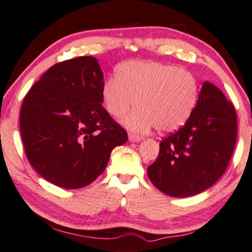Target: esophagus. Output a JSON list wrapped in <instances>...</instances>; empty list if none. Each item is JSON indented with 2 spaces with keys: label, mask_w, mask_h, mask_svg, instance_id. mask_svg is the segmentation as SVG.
Returning <instances> with one entry per match:
<instances>
[{
  "label": "esophagus",
  "mask_w": 252,
  "mask_h": 252,
  "mask_svg": "<svg viewBox=\"0 0 252 252\" xmlns=\"http://www.w3.org/2000/svg\"><path fill=\"white\" fill-rule=\"evenodd\" d=\"M128 138H129V142H139V140H142L143 137L142 136L139 135H136V134H133V133H129L128 134Z\"/></svg>",
  "instance_id": "1"
}]
</instances>
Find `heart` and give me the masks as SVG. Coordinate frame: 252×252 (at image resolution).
I'll use <instances>...</instances> for the list:
<instances>
[{"mask_svg":"<svg viewBox=\"0 0 252 252\" xmlns=\"http://www.w3.org/2000/svg\"><path fill=\"white\" fill-rule=\"evenodd\" d=\"M198 95L199 85L190 72L147 61L124 62L116 77L108 78L101 88L105 107L114 117L138 106L123 119L124 125L135 131L155 126L160 133L179 129L195 109Z\"/></svg>","mask_w":252,"mask_h":252,"instance_id":"b5f03b06","label":"heart"}]
</instances>
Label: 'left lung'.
Here are the masks:
<instances>
[{"label": "left lung", "mask_w": 252, "mask_h": 252, "mask_svg": "<svg viewBox=\"0 0 252 252\" xmlns=\"http://www.w3.org/2000/svg\"><path fill=\"white\" fill-rule=\"evenodd\" d=\"M236 140L235 107L217 86L205 82L186 124L160 142L157 159L147 168L148 177L168 196L197 195L223 175Z\"/></svg>", "instance_id": "1"}]
</instances>
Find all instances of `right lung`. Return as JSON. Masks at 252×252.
Segmentation results:
<instances>
[{
    "label": "right lung",
    "instance_id": "right-lung-1",
    "mask_svg": "<svg viewBox=\"0 0 252 252\" xmlns=\"http://www.w3.org/2000/svg\"><path fill=\"white\" fill-rule=\"evenodd\" d=\"M103 72L95 57L53 65L26 94L20 129L30 164L47 182L85 187L103 174L110 153L128 139L101 103Z\"/></svg>",
    "mask_w": 252,
    "mask_h": 252
}]
</instances>
